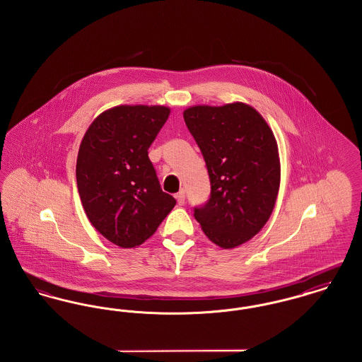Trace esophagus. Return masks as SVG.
I'll use <instances>...</instances> for the list:
<instances>
[{"label":"esophagus","mask_w":362,"mask_h":362,"mask_svg":"<svg viewBox=\"0 0 362 362\" xmlns=\"http://www.w3.org/2000/svg\"><path fill=\"white\" fill-rule=\"evenodd\" d=\"M175 198H176L179 206H183V205H185V199H186V192L182 189V191H179V192L175 195Z\"/></svg>","instance_id":"34e87169"}]
</instances>
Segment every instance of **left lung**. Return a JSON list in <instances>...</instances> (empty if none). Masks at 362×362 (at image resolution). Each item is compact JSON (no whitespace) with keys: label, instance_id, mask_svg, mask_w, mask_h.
<instances>
[{"label":"left lung","instance_id":"8db88e82","mask_svg":"<svg viewBox=\"0 0 362 362\" xmlns=\"http://www.w3.org/2000/svg\"><path fill=\"white\" fill-rule=\"evenodd\" d=\"M183 118L211 189L206 202L194 206V217L213 243L238 247L258 233L276 205L281 167L274 134L247 104L195 105Z\"/></svg>","mask_w":362,"mask_h":362}]
</instances>
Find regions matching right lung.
I'll return each instance as SVG.
<instances>
[{
	"instance_id": "obj_1",
	"label": "right lung",
	"mask_w": 362,
	"mask_h": 362,
	"mask_svg": "<svg viewBox=\"0 0 362 362\" xmlns=\"http://www.w3.org/2000/svg\"><path fill=\"white\" fill-rule=\"evenodd\" d=\"M168 115L163 105H119L99 115L81 141L76 177L86 216L123 248L149 239L176 205L148 156Z\"/></svg>"
}]
</instances>
